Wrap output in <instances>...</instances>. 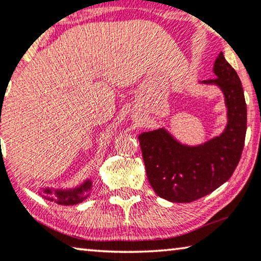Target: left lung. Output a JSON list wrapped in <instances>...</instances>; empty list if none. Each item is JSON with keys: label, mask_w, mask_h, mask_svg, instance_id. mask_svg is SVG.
Listing matches in <instances>:
<instances>
[{"label": "left lung", "mask_w": 261, "mask_h": 261, "mask_svg": "<svg viewBox=\"0 0 261 261\" xmlns=\"http://www.w3.org/2000/svg\"><path fill=\"white\" fill-rule=\"evenodd\" d=\"M216 84L223 91L228 124L220 137L190 147L164 128L139 135L146 173L159 197L189 203L204 197L227 181L240 162L247 129V107L240 78L221 52L214 64Z\"/></svg>", "instance_id": "1"}]
</instances>
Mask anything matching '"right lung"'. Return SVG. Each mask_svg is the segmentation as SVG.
<instances>
[{"mask_svg":"<svg viewBox=\"0 0 261 261\" xmlns=\"http://www.w3.org/2000/svg\"><path fill=\"white\" fill-rule=\"evenodd\" d=\"M91 181L87 180L84 184H82L80 188L73 189V190H56L52 191L49 189H44L42 197L48 199V201L56 202L58 204L63 205H73L77 203H81L88 197L89 191L91 189Z\"/></svg>","mask_w":261,"mask_h":261,"instance_id":"1","label":"right lung"}]
</instances>
